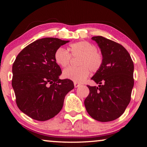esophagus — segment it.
I'll list each match as a JSON object with an SVG mask.
<instances>
[{
	"label": "esophagus",
	"mask_w": 147,
	"mask_h": 147,
	"mask_svg": "<svg viewBox=\"0 0 147 147\" xmlns=\"http://www.w3.org/2000/svg\"><path fill=\"white\" fill-rule=\"evenodd\" d=\"M74 87H75V88H78V87H79L80 86V84L77 83V82H74Z\"/></svg>",
	"instance_id": "esophagus-1"
}]
</instances>
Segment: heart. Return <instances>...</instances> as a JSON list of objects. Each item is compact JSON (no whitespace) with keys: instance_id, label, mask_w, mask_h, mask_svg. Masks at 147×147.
I'll return each mask as SVG.
<instances>
[{"instance_id":"1","label":"heart","mask_w":147,"mask_h":147,"mask_svg":"<svg viewBox=\"0 0 147 147\" xmlns=\"http://www.w3.org/2000/svg\"><path fill=\"white\" fill-rule=\"evenodd\" d=\"M71 56L79 57L77 61L78 67H68L63 72L65 78L74 82L82 83L86 80L90 73H96L104 63L103 54L96 49L94 44L87 41H81L72 43L68 51L62 47L57 49L54 53V60L62 67H65L70 63Z\"/></svg>"}]
</instances>
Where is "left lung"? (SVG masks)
I'll return each mask as SVG.
<instances>
[{
	"instance_id": "1",
	"label": "left lung",
	"mask_w": 147,
	"mask_h": 147,
	"mask_svg": "<svg viewBox=\"0 0 147 147\" xmlns=\"http://www.w3.org/2000/svg\"><path fill=\"white\" fill-rule=\"evenodd\" d=\"M104 56L102 68L92 77L98 87L88 85L89 93L84 100L92 118L100 122L115 120L124 112L131 100L134 63L128 52L117 42L94 36Z\"/></svg>"
}]
</instances>
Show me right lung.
Segmentation results:
<instances>
[{"label": "right lung", "mask_w": 147, "mask_h": 147, "mask_svg": "<svg viewBox=\"0 0 147 147\" xmlns=\"http://www.w3.org/2000/svg\"><path fill=\"white\" fill-rule=\"evenodd\" d=\"M58 38L38 39L24 48L12 66L11 84L19 109L34 120L53 118L62 109L73 82L60 80V67L54 60L57 49L68 43Z\"/></svg>", "instance_id": "1"}]
</instances>
